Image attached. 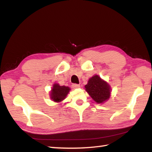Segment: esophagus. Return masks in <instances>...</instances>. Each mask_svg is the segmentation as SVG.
<instances>
[{
	"mask_svg": "<svg viewBox=\"0 0 152 152\" xmlns=\"http://www.w3.org/2000/svg\"><path fill=\"white\" fill-rule=\"evenodd\" d=\"M72 87L73 89H78V88H80V86L78 84H72Z\"/></svg>",
	"mask_w": 152,
	"mask_h": 152,
	"instance_id": "34e87169",
	"label": "esophagus"
}]
</instances>
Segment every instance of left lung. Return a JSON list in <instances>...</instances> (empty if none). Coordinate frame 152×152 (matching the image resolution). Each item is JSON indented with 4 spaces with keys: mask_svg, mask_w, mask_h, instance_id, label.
Here are the masks:
<instances>
[{
    "mask_svg": "<svg viewBox=\"0 0 152 152\" xmlns=\"http://www.w3.org/2000/svg\"><path fill=\"white\" fill-rule=\"evenodd\" d=\"M85 89L89 96L98 104H102L110 97L111 87L108 83L95 74L88 80Z\"/></svg>",
    "mask_w": 152,
    "mask_h": 152,
    "instance_id": "obj_1",
    "label": "left lung"
}]
</instances>
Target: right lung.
Here are the masks:
<instances>
[{
	"mask_svg": "<svg viewBox=\"0 0 152 152\" xmlns=\"http://www.w3.org/2000/svg\"><path fill=\"white\" fill-rule=\"evenodd\" d=\"M70 91V88L67 86H60L59 83H53L50 91V99L56 102H60L65 99L67 95Z\"/></svg>",
	"mask_w": 152,
	"mask_h": 152,
	"instance_id": "obj_1",
	"label": "right lung"
}]
</instances>
